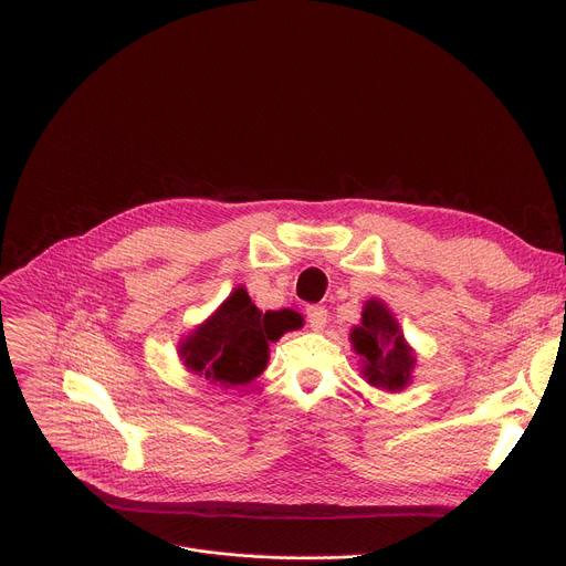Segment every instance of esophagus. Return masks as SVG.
Instances as JSON below:
<instances>
[{
	"label": "esophagus",
	"instance_id": "1",
	"mask_svg": "<svg viewBox=\"0 0 566 566\" xmlns=\"http://www.w3.org/2000/svg\"><path fill=\"white\" fill-rule=\"evenodd\" d=\"M307 321H310V328L312 331H323L325 323H328V310L325 307H318V305H312L307 307Z\"/></svg>",
	"mask_w": 566,
	"mask_h": 566
}]
</instances>
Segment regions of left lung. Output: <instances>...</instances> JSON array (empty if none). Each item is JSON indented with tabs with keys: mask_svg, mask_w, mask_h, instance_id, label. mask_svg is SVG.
Instances as JSON below:
<instances>
[{
	"mask_svg": "<svg viewBox=\"0 0 566 566\" xmlns=\"http://www.w3.org/2000/svg\"><path fill=\"white\" fill-rule=\"evenodd\" d=\"M350 346L363 358V376L374 388L399 392L410 382L418 360L382 301L365 303L363 321L350 331Z\"/></svg>",
	"mask_w": 566,
	"mask_h": 566,
	"instance_id": "8db88e82",
	"label": "left lung"
}]
</instances>
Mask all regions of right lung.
I'll list each match as a JSON object with an SVG mask.
<instances>
[{"label": "right lung", "instance_id": "obj_1", "mask_svg": "<svg viewBox=\"0 0 566 566\" xmlns=\"http://www.w3.org/2000/svg\"><path fill=\"white\" fill-rule=\"evenodd\" d=\"M298 325V316L289 310L263 314L241 286L178 344V355L192 374L238 388L265 369L268 344Z\"/></svg>", "mask_w": 566, "mask_h": 566}]
</instances>
